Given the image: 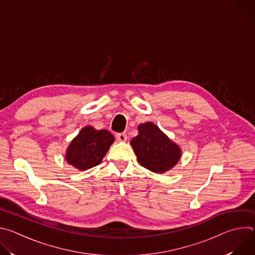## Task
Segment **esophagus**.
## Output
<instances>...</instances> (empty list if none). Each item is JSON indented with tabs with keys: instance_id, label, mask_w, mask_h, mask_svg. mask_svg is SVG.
I'll return each instance as SVG.
<instances>
[{
	"instance_id": "obj_1",
	"label": "esophagus",
	"mask_w": 255,
	"mask_h": 255,
	"mask_svg": "<svg viewBox=\"0 0 255 255\" xmlns=\"http://www.w3.org/2000/svg\"><path fill=\"white\" fill-rule=\"evenodd\" d=\"M116 138H117V140L120 141V142H125V141L127 140V135H126L125 133H118V134L116 135Z\"/></svg>"
}]
</instances>
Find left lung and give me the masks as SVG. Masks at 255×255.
Wrapping results in <instances>:
<instances>
[{
	"label": "left lung",
	"mask_w": 255,
	"mask_h": 255,
	"mask_svg": "<svg viewBox=\"0 0 255 255\" xmlns=\"http://www.w3.org/2000/svg\"><path fill=\"white\" fill-rule=\"evenodd\" d=\"M130 144L140 165L156 173L172 168L181 156L178 145L151 122L138 126V135Z\"/></svg>",
	"instance_id": "8db88e82"
}]
</instances>
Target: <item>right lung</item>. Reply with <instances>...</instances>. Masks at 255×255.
<instances>
[{"mask_svg":"<svg viewBox=\"0 0 255 255\" xmlns=\"http://www.w3.org/2000/svg\"><path fill=\"white\" fill-rule=\"evenodd\" d=\"M114 141V136L108 130H96L93 126H87L68 145L65 159L80 170L92 168L101 163Z\"/></svg>","mask_w":255,"mask_h":255,"instance_id":"right-lung-1","label":"right lung"}]
</instances>
